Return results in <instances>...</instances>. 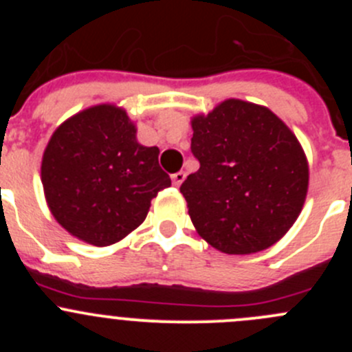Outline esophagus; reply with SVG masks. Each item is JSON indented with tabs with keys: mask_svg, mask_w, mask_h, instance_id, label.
Segmentation results:
<instances>
[{
	"mask_svg": "<svg viewBox=\"0 0 352 352\" xmlns=\"http://www.w3.org/2000/svg\"><path fill=\"white\" fill-rule=\"evenodd\" d=\"M184 180H186V173H184V172H177V173H173V175H172V182H173V186H175V187H179L180 184L184 182Z\"/></svg>",
	"mask_w": 352,
	"mask_h": 352,
	"instance_id": "obj_1",
	"label": "esophagus"
}]
</instances>
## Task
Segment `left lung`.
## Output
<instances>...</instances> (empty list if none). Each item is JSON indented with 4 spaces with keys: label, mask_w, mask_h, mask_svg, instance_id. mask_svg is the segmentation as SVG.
Here are the masks:
<instances>
[{
    "label": "left lung",
    "mask_w": 352,
    "mask_h": 352,
    "mask_svg": "<svg viewBox=\"0 0 352 352\" xmlns=\"http://www.w3.org/2000/svg\"><path fill=\"white\" fill-rule=\"evenodd\" d=\"M199 170L180 186L197 233L225 254H254L293 226L308 190V163L289 127L267 107L221 102L192 119Z\"/></svg>",
    "instance_id": "8db88e82"
}]
</instances>
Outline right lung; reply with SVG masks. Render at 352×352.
Returning a JSON list of instances; mask_svg holds the SVG:
<instances>
[{
    "instance_id": "obj_1",
    "label": "right lung",
    "mask_w": 352,
    "mask_h": 352,
    "mask_svg": "<svg viewBox=\"0 0 352 352\" xmlns=\"http://www.w3.org/2000/svg\"><path fill=\"white\" fill-rule=\"evenodd\" d=\"M160 150L136 140L126 110L102 104L63 122L42 156V186L56 221L76 239L105 247L136 230L151 199L170 187Z\"/></svg>"
}]
</instances>
